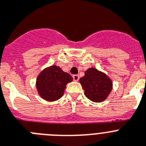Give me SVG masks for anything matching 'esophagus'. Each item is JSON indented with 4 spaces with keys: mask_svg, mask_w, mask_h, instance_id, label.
I'll return each mask as SVG.
<instances>
[{
    "mask_svg": "<svg viewBox=\"0 0 146 146\" xmlns=\"http://www.w3.org/2000/svg\"><path fill=\"white\" fill-rule=\"evenodd\" d=\"M73 79L75 82H78L79 80V75H73Z\"/></svg>",
    "mask_w": 146,
    "mask_h": 146,
    "instance_id": "1",
    "label": "esophagus"
}]
</instances>
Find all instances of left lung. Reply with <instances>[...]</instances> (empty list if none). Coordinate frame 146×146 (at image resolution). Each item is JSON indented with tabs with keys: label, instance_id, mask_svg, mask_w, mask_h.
I'll return each mask as SVG.
<instances>
[{
	"label": "left lung",
	"instance_id": "obj_1",
	"mask_svg": "<svg viewBox=\"0 0 146 146\" xmlns=\"http://www.w3.org/2000/svg\"><path fill=\"white\" fill-rule=\"evenodd\" d=\"M79 82L84 89V95L94 102H102L106 100L113 88L111 79L105 73L94 67L84 72Z\"/></svg>",
	"mask_w": 146,
	"mask_h": 146
}]
</instances>
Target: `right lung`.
<instances>
[{
    "instance_id": "1",
    "label": "right lung",
    "mask_w": 146,
    "mask_h": 146,
    "mask_svg": "<svg viewBox=\"0 0 146 146\" xmlns=\"http://www.w3.org/2000/svg\"><path fill=\"white\" fill-rule=\"evenodd\" d=\"M72 81L73 78L69 73L64 72L58 66L52 65L44 68L39 73L35 86L42 99L54 102L63 96L66 85Z\"/></svg>"
}]
</instances>
